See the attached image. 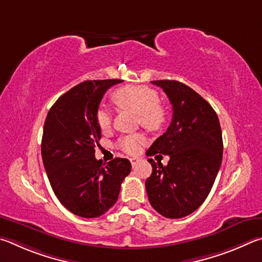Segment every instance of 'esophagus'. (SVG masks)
<instances>
[{"label": "esophagus", "mask_w": 262, "mask_h": 262, "mask_svg": "<svg viewBox=\"0 0 262 262\" xmlns=\"http://www.w3.org/2000/svg\"><path fill=\"white\" fill-rule=\"evenodd\" d=\"M130 162H131V164H132V167H136L137 163L139 162V160L136 159V158H132V159H130Z\"/></svg>", "instance_id": "esophagus-1"}]
</instances>
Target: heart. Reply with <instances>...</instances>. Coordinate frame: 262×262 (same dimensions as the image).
<instances>
[{"label": "heart", "mask_w": 262, "mask_h": 262, "mask_svg": "<svg viewBox=\"0 0 262 262\" xmlns=\"http://www.w3.org/2000/svg\"><path fill=\"white\" fill-rule=\"evenodd\" d=\"M114 103L118 108L137 113L138 123L148 131H158L167 119V110L158 100V92L152 87L143 85H126L114 91ZM96 123L102 131L112 125V114L107 108L101 107L96 112ZM145 143L144 137L136 134L123 137L119 140V148L127 154H136Z\"/></svg>", "instance_id": "heart-1"}]
</instances>
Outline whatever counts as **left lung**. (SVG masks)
<instances>
[{"label": "left lung", "instance_id": "1", "mask_svg": "<svg viewBox=\"0 0 262 262\" xmlns=\"http://www.w3.org/2000/svg\"><path fill=\"white\" fill-rule=\"evenodd\" d=\"M150 82L167 94L172 119L146 154L170 159L167 166L148 159L153 170L145 186L159 214L181 219L199 208L212 190L222 162V131L212 105L191 87L177 80Z\"/></svg>", "mask_w": 262, "mask_h": 262}]
</instances>
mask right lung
I'll use <instances>...</instances> for the list:
<instances>
[{"mask_svg": "<svg viewBox=\"0 0 262 262\" xmlns=\"http://www.w3.org/2000/svg\"><path fill=\"white\" fill-rule=\"evenodd\" d=\"M121 79L86 80L59 96L46 117L41 155L55 195L78 216L93 219L117 201L131 171L127 159L96 160L101 128L96 112L105 92Z\"/></svg>", "mask_w": 262, "mask_h": 262, "instance_id": "add662e5", "label": "right lung"}]
</instances>
